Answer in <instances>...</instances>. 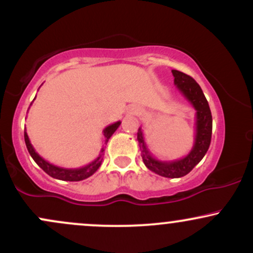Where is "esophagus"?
<instances>
[{"mask_svg":"<svg viewBox=\"0 0 253 253\" xmlns=\"http://www.w3.org/2000/svg\"><path fill=\"white\" fill-rule=\"evenodd\" d=\"M138 113V109H133V114H136Z\"/></svg>","mask_w":253,"mask_h":253,"instance_id":"34e87169","label":"esophagus"}]
</instances>
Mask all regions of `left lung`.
Masks as SVG:
<instances>
[{"mask_svg": "<svg viewBox=\"0 0 253 253\" xmlns=\"http://www.w3.org/2000/svg\"><path fill=\"white\" fill-rule=\"evenodd\" d=\"M173 83L181 94L188 100L193 108L196 110L195 114V141L193 149L187 156L176 161H159L151 155L145 143L144 133L141 127L138 129V143L141 151L144 164L146 168L159 176L168 177V178H179L189 173L201 159L207 153L211 145V127H213V119L210 109L207 98L203 94L201 86L196 83L193 77L183 74L181 71L172 70Z\"/></svg>", "mask_w": 253, "mask_h": 253, "instance_id": "left-lung-1", "label": "left lung"}]
</instances>
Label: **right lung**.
Listing matches in <instances>:
<instances>
[{
	"label": "right lung",
	"instance_id": "obj_1",
	"mask_svg": "<svg viewBox=\"0 0 253 253\" xmlns=\"http://www.w3.org/2000/svg\"><path fill=\"white\" fill-rule=\"evenodd\" d=\"M120 125H121V121H118V123L109 125V126H107L106 128L103 129V135L104 138H106V144L108 143L109 138L114 134V132L119 128ZM25 143H26V146H27L28 152H30L32 158L34 159V162H36V163L39 165V167L42 168L47 175L53 177V178L60 179V181H70V182L83 181V179L88 178V177L94 175V173L97 171L98 168L101 167V164H102V161H103L104 149L102 147V149H101L100 155H98L97 158L95 159V161H92L91 163L85 165V167L77 168V169H66V168H60V167H57V165L48 163V162L45 161L42 156H39V153L34 150L33 145L31 144L30 138H28V134L27 132H26V129H25Z\"/></svg>",
	"mask_w": 253,
	"mask_h": 253
}]
</instances>
